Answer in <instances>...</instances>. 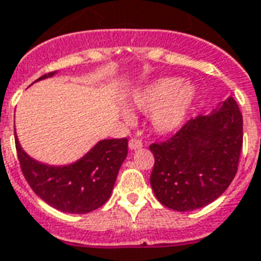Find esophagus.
Masks as SVG:
<instances>
[{"mask_svg":"<svg viewBox=\"0 0 261 261\" xmlns=\"http://www.w3.org/2000/svg\"><path fill=\"white\" fill-rule=\"evenodd\" d=\"M142 141L138 138H131L130 142H128V147H130L131 150H137L139 147H142Z\"/></svg>","mask_w":261,"mask_h":261,"instance_id":"34e87169","label":"esophagus"}]
</instances>
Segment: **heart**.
Listing matches in <instances>:
<instances>
[{
  "mask_svg": "<svg viewBox=\"0 0 261 261\" xmlns=\"http://www.w3.org/2000/svg\"><path fill=\"white\" fill-rule=\"evenodd\" d=\"M196 97V88L178 77H163L141 88L133 96V106L141 112H150L151 126L160 134L178 130L186 122ZM127 122L128 112H123Z\"/></svg>",
  "mask_w": 261,
  "mask_h": 261,
  "instance_id": "obj_1",
  "label": "heart"
}]
</instances>
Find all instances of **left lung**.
I'll return each mask as SVG.
<instances>
[{
  "instance_id": "8db88e82",
  "label": "left lung",
  "mask_w": 261,
  "mask_h": 261,
  "mask_svg": "<svg viewBox=\"0 0 261 261\" xmlns=\"http://www.w3.org/2000/svg\"><path fill=\"white\" fill-rule=\"evenodd\" d=\"M243 147V115L233 97L210 115L190 119L171 138L151 143L155 198L174 211L214 202L233 181Z\"/></svg>"
}]
</instances>
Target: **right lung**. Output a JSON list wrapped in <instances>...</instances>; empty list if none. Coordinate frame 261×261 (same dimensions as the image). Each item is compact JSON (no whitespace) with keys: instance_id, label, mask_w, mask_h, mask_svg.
Returning <instances> with one entry per match:
<instances>
[{"instance_id":"add662e5","label":"right lung","mask_w":261,"mask_h":261,"mask_svg":"<svg viewBox=\"0 0 261 261\" xmlns=\"http://www.w3.org/2000/svg\"><path fill=\"white\" fill-rule=\"evenodd\" d=\"M55 73H47L36 81ZM14 142L21 172L35 194L57 210L70 214H87L110 199L128 146L127 138L102 139L74 164L50 167L22 150L16 131Z\"/></svg>"}]
</instances>
